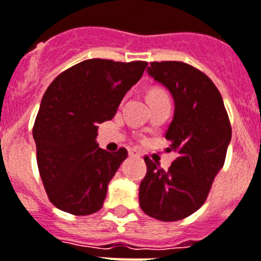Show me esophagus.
Here are the masks:
<instances>
[{
	"label": "esophagus",
	"mask_w": 261,
	"mask_h": 261,
	"mask_svg": "<svg viewBox=\"0 0 261 261\" xmlns=\"http://www.w3.org/2000/svg\"><path fill=\"white\" fill-rule=\"evenodd\" d=\"M128 155H130V156H134V158H139V156H141V152L133 148V150L128 151Z\"/></svg>",
	"instance_id": "esophagus-1"
}]
</instances>
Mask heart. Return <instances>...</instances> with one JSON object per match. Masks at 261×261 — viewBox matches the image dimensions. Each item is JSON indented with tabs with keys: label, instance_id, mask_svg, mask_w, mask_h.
<instances>
[{
	"label": "heart",
	"instance_id": "heart-1",
	"mask_svg": "<svg viewBox=\"0 0 261 261\" xmlns=\"http://www.w3.org/2000/svg\"><path fill=\"white\" fill-rule=\"evenodd\" d=\"M158 94H163V91H161V90H152L150 93V97H152V95H158Z\"/></svg>",
	"mask_w": 261,
	"mask_h": 261
}]
</instances>
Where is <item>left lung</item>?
Here are the masks:
<instances>
[{
	"mask_svg": "<svg viewBox=\"0 0 261 261\" xmlns=\"http://www.w3.org/2000/svg\"><path fill=\"white\" fill-rule=\"evenodd\" d=\"M147 74L174 99V118L166 133L167 151L178 158L167 171L144 158L147 174L139 186L142 211L162 222H176L204 204L222 170L231 142L224 102L208 76L178 61L152 62Z\"/></svg>",
	"mask_w": 261,
	"mask_h": 261,
	"instance_id": "8db88e82",
	"label": "left lung"
}]
</instances>
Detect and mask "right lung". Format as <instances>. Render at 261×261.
<instances>
[{
  "instance_id": "1",
  "label": "right lung",
  "mask_w": 261,
  "mask_h": 261,
  "mask_svg": "<svg viewBox=\"0 0 261 261\" xmlns=\"http://www.w3.org/2000/svg\"><path fill=\"white\" fill-rule=\"evenodd\" d=\"M146 66L143 61H83L61 73L43 94L33 138L43 187L61 211L85 216L102 208L127 150L99 148L98 124L113 119Z\"/></svg>"
}]
</instances>
